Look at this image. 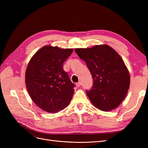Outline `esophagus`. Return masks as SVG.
Returning <instances> with one entry per match:
<instances>
[{"mask_svg":"<svg viewBox=\"0 0 148 148\" xmlns=\"http://www.w3.org/2000/svg\"><path fill=\"white\" fill-rule=\"evenodd\" d=\"M81 85H82V83L80 82H79L76 83V86H77V88H79L80 86H81Z\"/></svg>","mask_w":148,"mask_h":148,"instance_id":"obj_1","label":"esophagus"}]
</instances>
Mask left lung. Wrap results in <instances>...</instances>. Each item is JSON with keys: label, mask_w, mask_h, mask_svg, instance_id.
I'll return each instance as SVG.
<instances>
[{"label": "left lung", "mask_w": 148, "mask_h": 148, "mask_svg": "<svg viewBox=\"0 0 148 148\" xmlns=\"http://www.w3.org/2000/svg\"><path fill=\"white\" fill-rule=\"evenodd\" d=\"M91 72L93 84L86 90L96 108L109 111L117 107L126 96L130 86V74L119 53L107 45L75 49Z\"/></svg>", "instance_id": "8db88e82"}]
</instances>
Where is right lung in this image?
<instances>
[{
    "label": "right lung",
    "instance_id": "1",
    "mask_svg": "<svg viewBox=\"0 0 148 148\" xmlns=\"http://www.w3.org/2000/svg\"><path fill=\"white\" fill-rule=\"evenodd\" d=\"M72 49L44 46L31 58L25 73L26 86L34 102L47 112L55 113L68 105L75 85L63 69Z\"/></svg>",
    "mask_w": 148,
    "mask_h": 148
}]
</instances>
